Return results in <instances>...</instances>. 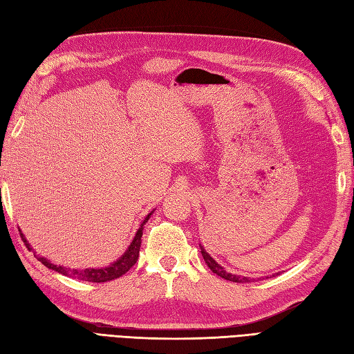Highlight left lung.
<instances>
[{"instance_id":"left-lung-1","label":"left lung","mask_w":354,"mask_h":354,"mask_svg":"<svg viewBox=\"0 0 354 354\" xmlns=\"http://www.w3.org/2000/svg\"><path fill=\"white\" fill-rule=\"evenodd\" d=\"M200 248H201V254H203L204 261L207 263V266L210 267V270H212L213 273H216L218 277H221V278H223V279H227V281H232V282H249V281H251V279L246 278V277H237V274L228 273L225 269H223L222 266H219L216 261H214V258H212L209 252H205V249H204L201 245H200Z\"/></svg>"}]
</instances>
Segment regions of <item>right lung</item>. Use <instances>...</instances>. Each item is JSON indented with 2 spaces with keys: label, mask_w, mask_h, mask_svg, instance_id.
Masks as SVG:
<instances>
[{
  "label": "right lung",
  "mask_w": 354,
  "mask_h": 354,
  "mask_svg": "<svg viewBox=\"0 0 354 354\" xmlns=\"http://www.w3.org/2000/svg\"><path fill=\"white\" fill-rule=\"evenodd\" d=\"M153 213V212H151ZM151 213L147 214V218L144 219V222L138 228L136 234L132 240V243L129 245V248L126 249V252L118 258L117 261L112 263L108 267H102V269H84V270H77V269H67V267L63 266H55L53 263H49L45 257H37V260L41 261L45 264L48 269H53L58 273L66 274V277H71L75 279H80V281H88V282H108L112 279H117L120 277H123L126 272L131 270V267L136 263L138 257H140V248H141V237H142V228H144V223L149 221V218L151 216ZM21 237L24 240L25 246L28 249H32L31 245L27 242V239L21 232Z\"/></svg>",
  "instance_id": "1"
}]
</instances>
